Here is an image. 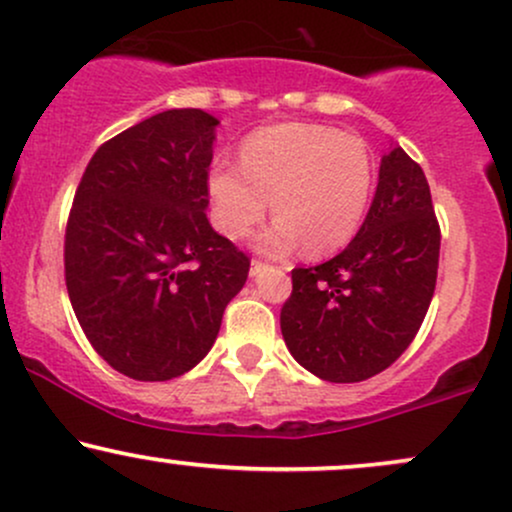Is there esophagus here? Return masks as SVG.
I'll use <instances>...</instances> for the list:
<instances>
[{
    "instance_id": "esophagus-1",
    "label": "esophagus",
    "mask_w": 512,
    "mask_h": 512,
    "mask_svg": "<svg viewBox=\"0 0 512 512\" xmlns=\"http://www.w3.org/2000/svg\"><path fill=\"white\" fill-rule=\"evenodd\" d=\"M263 270H266V263L256 261V258H254V261H251V278H258V275H261Z\"/></svg>"
}]
</instances>
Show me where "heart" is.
Segmentation results:
<instances>
[{
    "label": "heart",
    "mask_w": 512,
    "mask_h": 512,
    "mask_svg": "<svg viewBox=\"0 0 512 512\" xmlns=\"http://www.w3.org/2000/svg\"><path fill=\"white\" fill-rule=\"evenodd\" d=\"M239 162L210 167L215 222L242 239L266 218L273 198L278 220L258 239L266 251L333 254L362 227L374 191L376 162L364 138L333 126L275 124L242 143Z\"/></svg>",
    "instance_id": "1"
}]
</instances>
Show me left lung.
Wrapping results in <instances>:
<instances>
[{
	"label": "left lung",
	"instance_id": "left-lung-1",
	"mask_svg": "<svg viewBox=\"0 0 512 512\" xmlns=\"http://www.w3.org/2000/svg\"><path fill=\"white\" fill-rule=\"evenodd\" d=\"M441 230L422 167L400 146L381 158L364 225L345 251L292 270L280 311L287 350L330 383L388 369L422 326L436 290Z\"/></svg>",
	"mask_w": 512,
	"mask_h": 512
}]
</instances>
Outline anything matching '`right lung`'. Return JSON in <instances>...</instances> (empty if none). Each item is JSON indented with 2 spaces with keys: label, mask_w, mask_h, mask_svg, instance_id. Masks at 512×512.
<instances>
[{
  "label": "right lung",
  "mask_w": 512,
  "mask_h": 512,
  "mask_svg": "<svg viewBox=\"0 0 512 512\" xmlns=\"http://www.w3.org/2000/svg\"><path fill=\"white\" fill-rule=\"evenodd\" d=\"M167 110L95 150L64 239V275L83 333L119 374L170 381L210 352L249 256L206 218L215 126Z\"/></svg>",
  "instance_id": "right-lung-1"
}]
</instances>
